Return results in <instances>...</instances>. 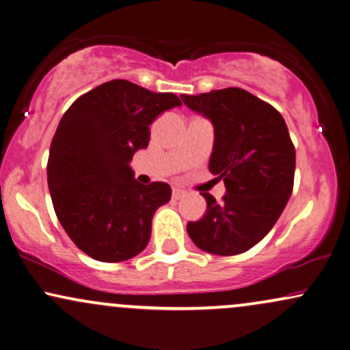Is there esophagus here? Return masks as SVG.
<instances>
[{
	"label": "esophagus",
	"instance_id": "esophagus-1",
	"mask_svg": "<svg viewBox=\"0 0 350 350\" xmlns=\"http://www.w3.org/2000/svg\"><path fill=\"white\" fill-rule=\"evenodd\" d=\"M184 196H186V191H184V189H179V187L172 189V199H174V200L183 199Z\"/></svg>",
	"mask_w": 350,
	"mask_h": 350
}]
</instances>
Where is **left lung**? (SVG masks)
Returning a JSON list of instances; mask_svg holds the SVG:
<instances>
[{
    "mask_svg": "<svg viewBox=\"0 0 350 350\" xmlns=\"http://www.w3.org/2000/svg\"><path fill=\"white\" fill-rule=\"evenodd\" d=\"M180 99L212 122L208 170L226 187L221 202L202 192L207 212L187 223V233L210 254H241L272 230L292 196L295 146L287 124L271 104L239 88Z\"/></svg>",
    "mask_w": 350,
    "mask_h": 350,
    "instance_id": "1",
    "label": "left lung"
}]
</instances>
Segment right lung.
Here are the masks:
<instances>
[{"label":"right lung","mask_w":350,"mask_h":350,"mask_svg":"<svg viewBox=\"0 0 350 350\" xmlns=\"http://www.w3.org/2000/svg\"><path fill=\"white\" fill-rule=\"evenodd\" d=\"M172 92L112 79L71 104L53 135L49 191L63 230L84 254L122 262L145 250L154 212L171 199L166 183L143 186L130 167L148 146L150 125L179 107Z\"/></svg>","instance_id":"1"}]
</instances>
